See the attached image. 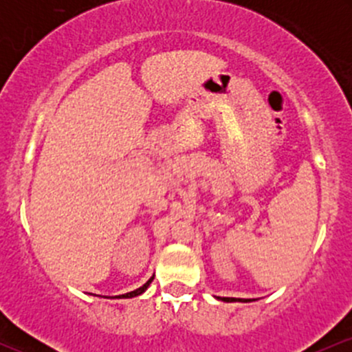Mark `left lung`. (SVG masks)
<instances>
[{"label":"left lung","mask_w":352,"mask_h":352,"mask_svg":"<svg viewBox=\"0 0 352 352\" xmlns=\"http://www.w3.org/2000/svg\"><path fill=\"white\" fill-rule=\"evenodd\" d=\"M223 301H228V302H232V301H241V302H248V301H252V300H240V298H223Z\"/></svg>","instance_id":"obj_1"}]
</instances>
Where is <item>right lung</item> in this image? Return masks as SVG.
Wrapping results in <instances>:
<instances>
[{"mask_svg":"<svg viewBox=\"0 0 352 352\" xmlns=\"http://www.w3.org/2000/svg\"><path fill=\"white\" fill-rule=\"evenodd\" d=\"M152 280H153V278H151V280H148L147 283H145L144 286H140V288L134 289V292H131V293H125V294H120V296H116V298H134V296H139V294H142V293L145 292V289H147V286L151 285Z\"/></svg>","mask_w":352,"mask_h":352,"instance_id":"1","label":"right lung"}]
</instances>
